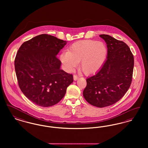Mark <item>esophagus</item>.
Returning a JSON list of instances; mask_svg holds the SVG:
<instances>
[{"mask_svg": "<svg viewBox=\"0 0 148 148\" xmlns=\"http://www.w3.org/2000/svg\"><path fill=\"white\" fill-rule=\"evenodd\" d=\"M73 79H74V80H75V81L77 80V79H78V76L77 75H74V76H73Z\"/></svg>", "mask_w": 148, "mask_h": 148, "instance_id": "34e87169", "label": "esophagus"}]
</instances>
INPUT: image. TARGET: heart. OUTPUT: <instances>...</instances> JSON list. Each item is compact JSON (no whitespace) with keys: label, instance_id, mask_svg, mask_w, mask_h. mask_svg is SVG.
<instances>
[{"label":"heart","instance_id":"heart-1","mask_svg":"<svg viewBox=\"0 0 148 148\" xmlns=\"http://www.w3.org/2000/svg\"><path fill=\"white\" fill-rule=\"evenodd\" d=\"M107 55L108 50L104 43L84 40L73 43L68 51L60 54V59L66 71H73L80 62V70L86 75H92L103 67Z\"/></svg>","mask_w":148,"mask_h":148}]
</instances>
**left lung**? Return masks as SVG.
<instances>
[{"instance_id": "1", "label": "left lung", "mask_w": 148, "mask_h": 148, "mask_svg": "<svg viewBox=\"0 0 148 148\" xmlns=\"http://www.w3.org/2000/svg\"><path fill=\"white\" fill-rule=\"evenodd\" d=\"M99 36L107 44V59L96 75L86 79L83 96L92 106L103 108L118 101L128 90L132 81L134 61L125 42L110 35Z\"/></svg>"}]
</instances>
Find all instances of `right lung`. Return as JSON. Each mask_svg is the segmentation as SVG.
<instances>
[{
    "mask_svg": "<svg viewBox=\"0 0 148 148\" xmlns=\"http://www.w3.org/2000/svg\"><path fill=\"white\" fill-rule=\"evenodd\" d=\"M67 42L48 34L24 42L14 61L18 84L25 96L37 106H54L63 98L73 82L72 74L60 69L56 58Z\"/></svg>",
    "mask_w": 148,
    "mask_h": 148,
    "instance_id": "right-lung-1",
    "label": "right lung"
}]
</instances>
